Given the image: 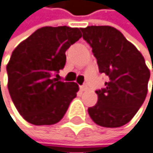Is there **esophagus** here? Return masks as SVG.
I'll return each instance as SVG.
<instances>
[{
  "label": "esophagus",
  "instance_id": "esophagus-1",
  "mask_svg": "<svg viewBox=\"0 0 153 153\" xmlns=\"http://www.w3.org/2000/svg\"><path fill=\"white\" fill-rule=\"evenodd\" d=\"M80 89H81V91H83V92H84V91L88 90V86H87L86 84H84V85H82L81 87H80Z\"/></svg>",
  "mask_w": 153,
  "mask_h": 153
}]
</instances>
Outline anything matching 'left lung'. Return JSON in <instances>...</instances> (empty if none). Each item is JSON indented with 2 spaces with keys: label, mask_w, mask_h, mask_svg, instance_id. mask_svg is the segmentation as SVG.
<instances>
[{
  "label": "left lung",
  "mask_w": 153,
  "mask_h": 153,
  "mask_svg": "<svg viewBox=\"0 0 153 153\" xmlns=\"http://www.w3.org/2000/svg\"><path fill=\"white\" fill-rule=\"evenodd\" d=\"M81 31L92 47L100 72L109 78L105 88L96 91L97 102L89 107V115L102 127H121L135 116L145 102L149 69L143 54L116 28L88 26Z\"/></svg>",
  "instance_id": "1"
}]
</instances>
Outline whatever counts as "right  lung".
<instances>
[{"label": "right lung", "mask_w": 153, "mask_h": 153, "mask_svg": "<svg viewBox=\"0 0 153 153\" xmlns=\"http://www.w3.org/2000/svg\"><path fill=\"white\" fill-rule=\"evenodd\" d=\"M82 37L81 29L42 27L19 44L7 65V89L19 114L33 125L59 122L79 86L53 75L66 61L65 51Z\"/></svg>", "instance_id": "obj_1"}]
</instances>
